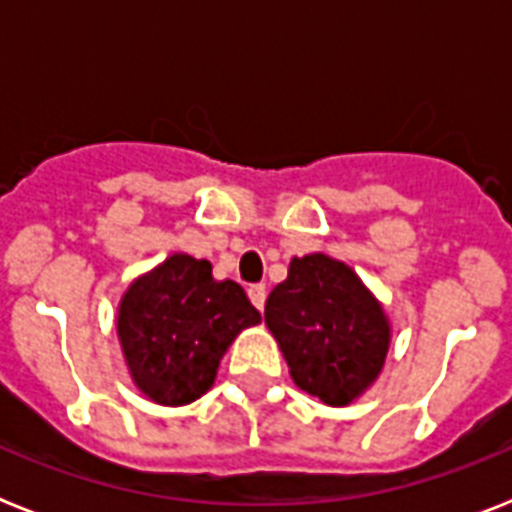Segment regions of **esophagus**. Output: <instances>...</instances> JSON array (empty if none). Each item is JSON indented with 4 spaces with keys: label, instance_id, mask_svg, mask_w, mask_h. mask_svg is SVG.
Here are the masks:
<instances>
[{
    "label": "esophagus",
    "instance_id": "obj_1",
    "mask_svg": "<svg viewBox=\"0 0 512 512\" xmlns=\"http://www.w3.org/2000/svg\"><path fill=\"white\" fill-rule=\"evenodd\" d=\"M247 292H249V300H252V305L263 311L265 297H268V289H265V284H252V287H249Z\"/></svg>",
    "mask_w": 512,
    "mask_h": 512
}]
</instances>
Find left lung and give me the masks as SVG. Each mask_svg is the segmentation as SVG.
Instances as JSON below:
<instances>
[{
  "label": "left lung",
  "mask_w": 512,
  "mask_h": 512,
  "mask_svg": "<svg viewBox=\"0 0 512 512\" xmlns=\"http://www.w3.org/2000/svg\"><path fill=\"white\" fill-rule=\"evenodd\" d=\"M265 324L297 388L329 406L361 396L385 364L390 327L380 303L348 265L327 255L289 263L287 281L268 295Z\"/></svg>",
  "instance_id": "obj_1"
}]
</instances>
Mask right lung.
I'll use <instances>...</instances> for the list:
<instances>
[{
    "label": "right lung",
    "mask_w": 512,
    "mask_h": 512,
    "mask_svg": "<svg viewBox=\"0 0 512 512\" xmlns=\"http://www.w3.org/2000/svg\"><path fill=\"white\" fill-rule=\"evenodd\" d=\"M257 321L241 284L212 279L207 260L172 255L127 289L119 340L135 385L156 404L183 406L207 393L225 348Z\"/></svg>",
    "instance_id": "add662e5"
}]
</instances>
